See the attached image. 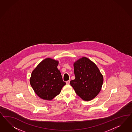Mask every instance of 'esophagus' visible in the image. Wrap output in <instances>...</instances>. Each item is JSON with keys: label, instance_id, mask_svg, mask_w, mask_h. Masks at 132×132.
Returning <instances> with one entry per match:
<instances>
[{"label": "esophagus", "instance_id": "esophagus-1", "mask_svg": "<svg viewBox=\"0 0 132 132\" xmlns=\"http://www.w3.org/2000/svg\"><path fill=\"white\" fill-rule=\"evenodd\" d=\"M69 82H70V80L67 81H66V84H67V85H69Z\"/></svg>", "mask_w": 132, "mask_h": 132}]
</instances>
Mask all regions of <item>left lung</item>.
Segmentation results:
<instances>
[{
  "mask_svg": "<svg viewBox=\"0 0 132 132\" xmlns=\"http://www.w3.org/2000/svg\"><path fill=\"white\" fill-rule=\"evenodd\" d=\"M75 79L70 81L77 94L85 101H90L101 91L103 77L97 65L82 57L74 64Z\"/></svg>",
  "mask_w": 132,
  "mask_h": 132,
  "instance_id": "obj_1",
  "label": "left lung"
}]
</instances>
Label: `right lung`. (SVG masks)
I'll return each instance as SVG.
<instances>
[{"mask_svg": "<svg viewBox=\"0 0 132 132\" xmlns=\"http://www.w3.org/2000/svg\"><path fill=\"white\" fill-rule=\"evenodd\" d=\"M58 64V61L47 58L41 61L31 73L30 84L34 92L43 100H52L60 93L66 84L57 68Z\"/></svg>", "mask_w": 132, "mask_h": 132, "instance_id": "right-lung-1", "label": "right lung"}]
</instances>
